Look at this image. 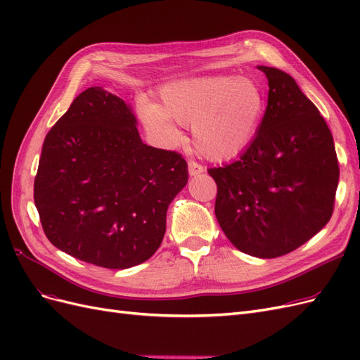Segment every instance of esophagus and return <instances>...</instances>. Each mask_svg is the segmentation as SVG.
<instances>
[{
	"label": "esophagus",
	"instance_id": "obj_1",
	"mask_svg": "<svg viewBox=\"0 0 360 360\" xmlns=\"http://www.w3.org/2000/svg\"><path fill=\"white\" fill-rule=\"evenodd\" d=\"M188 168H189V176H192V177L198 176V174L204 172V167H202V165H200V163H198V162H195V160H189V163H188Z\"/></svg>",
	"mask_w": 360,
	"mask_h": 360
}]
</instances>
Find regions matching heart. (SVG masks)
<instances>
[{"label":"heart","mask_w":360,"mask_h":360,"mask_svg":"<svg viewBox=\"0 0 360 360\" xmlns=\"http://www.w3.org/2000/svg\"><path fill=\"white\" fill-rule=\"evenodd\" d=\"M162 106L143 101L144 124L168 143L180 138L177 122L192 126V141L212 160L233 158L254 139L266 110L261 86L236 76H204L171 82L160 91Z\"/></svg>","instance_id":"b5f03b06"}]
</instances>
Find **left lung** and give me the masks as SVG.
<instances>
[{"label": "left lung", "instance_id": "1", "mask_svg": "<svg viewBox=\"0 0 360 360\" xmlns=\"http://www.w3.org/2000/svg\"><path fill=\"white\" fill-rule=\"evenodd\" d=\"M269 81L267 108L237 160L209 174L214 214L238 250L276 258L307 243L329 222L340 168L330 130L291 76L258 66Z\"/></svg>", "mask_w": 360, "mask_h": 360}]
</instances>
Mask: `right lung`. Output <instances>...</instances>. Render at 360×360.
<instances>
[{
	"label": "right lung",
	"mask_w": 360,
	"mask_h": 360,
	"mask_svg": "<svg viewBox=\"0 0 360 360\" xmlns=\"http://www.w3.org/2000/svg\"><path fill=\"white\" fill-rule=\"evenodd\" d=\"M132 108L102 86L72 102L43 143L34 202L49 242L106 269L144 263L188 183L176 151L143 143Z\"/></svg>",
	"instance_id": "obj_1"
}]
</instances>
